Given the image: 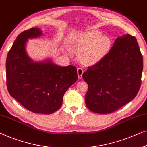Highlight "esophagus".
I'll use <instances>...</instances> for the list:
<instances>
[{"label": "esophagus", "instance_id": "1", "mask_svg": "<svg viewBox=\"0 0 147 147\" xmlns=\"http://www.w3.org/2000/svg\"><path fill=\"white\" fill-rule=\"evenodd\" d=\"M77 71H78V79H79V80H81V79L82 78V75H83V69L78 68V69H77Z\"/></svg>", "mask_w": 147, "mask_h": 147}]
</instances>
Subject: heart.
Masks as SVG:
<instances>
[{
	"instance_id": "1",
	"label": "heart",
	"mask_w": 147,
	"mask_h": 147,
	"mask_svg": "<svg viewBox=\"0 0 147 147\" xmlns=\"http://www.w3.org/2000/svg\"><path fill=\"white\" fill-rule=\"evenodd\" d=\"M68 43L78 52V58L81 64H95L107 55L112 45L111 39L102 35L99 31L92 30L73 33L69 35Z\"/></svg>"
}]
</instances>
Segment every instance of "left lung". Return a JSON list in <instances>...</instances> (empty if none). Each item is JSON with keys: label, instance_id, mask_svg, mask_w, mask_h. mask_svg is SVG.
<instances>
[{"label": "left lung", "instance_id": "1", "mask_svg": "<svg viewBox=\"0 0 147 147\" xmlns=\"http://www.w3.org/2000/svg\"><path fill=\"white\" fill-rule=\"evenodd\" d=\"M143 60L136 38L117 37L108 53L83 74L88 84L85 101L91 111L109 114L131 101L138 93Z\"/></svg>", "mask_w": 147, "mask_h": 147}]
</instances>
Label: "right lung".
I'll return each mask as SVG.
<instances>
[{"label": "right lung", "instance_id": "1", "mask_svg": "<svg viewBox=\"0 0 147 147\" xmlns=\"http://www.w3.org/2000/svg\"><path fill=\"white\" fill-rule=\"evenodd\" d=\"M42 35L41 29L33 28L18 36L6 58V84L10 95L26 109L50 114L60 108L65 92L78 76L74 66H60L51 58L34 61L29 57L28 40Z\"/></svg>", "mask_w": 147, "mask_h": 147}]
</instances>
